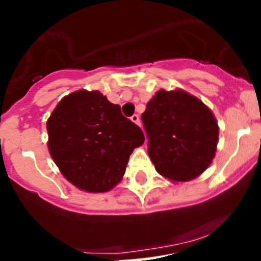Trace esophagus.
Here are the masks:
<instances>
[{
	"label": "esophagus",
	"instance_id": "1",
	"mask_svg": "<svg viewBox=\"0 0 261 261\" xmlns=\"http://www.w3.org/2000/svg\"><path fill=\"white\" fill-rule=\"evenodd\" d=\"M131 121H133L134 123H136L138 126H140V117H139V115L131 116Z\"/></svg>",
	"mask_w": 261,
	"mask_h": 261
}]
</instances>
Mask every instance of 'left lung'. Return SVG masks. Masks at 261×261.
Returning <instances> with one entry per match:
<instances>
[{"mask_svg":"<svg viewBox=\"0 0 261 261\" xmlns=\"http://www.w3.org/2000/svg\"><path fill=\"white\" fill-rule=\"evenodd\" d=\"M148 153L156 172L172 182H187L212 164L219 126L199 98L182 89H161L141 115Z\"/></svg>","mask_w":261,"mask_h":261,"instance_id":"8db88e82","label":"left lung"}]
</instances>
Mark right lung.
I'll return each instance as SVG.
<instances>
[{
  "instance_id": "obj_1",
  "label": "right lung",
  "mask_w": 261,
  "mask_h": 261,
  "mask_svg": "<svg viewBox=\"0 0 261 261\" xmlns=\"http://www.w3.org/2000/svg\"><path fill=\"white\" fill-rule=\"evenodd\" d=\"M48 150L62 176L87 192H107L125 174L130 154L143 145L139 126L98 90H76L47 120Z\"/></svg>"
}]
</instances>
